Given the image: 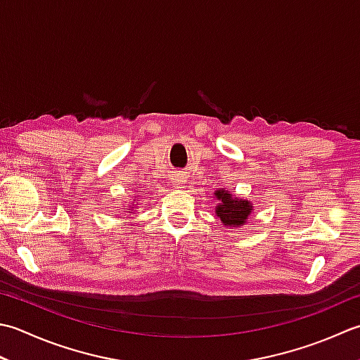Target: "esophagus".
Wrapping results in <instances>:
<instances>
[{
  "label": "esophagus",
  "instance_id": "1",
  "mask_svg": "<svg viewBox=\"0 0 360 360\" xmlns=\"http://www.w3.org/2000/svg\"><path fill=\"white\" fill-rule=\"evenodd\" d=\"M172 184H173V187L174 188H182L184 187L187 182H186V178H184V174H181V173H178V174H174L173 178H172Z\"/></svg>",
  "mask_w": 360,
  "mask_h": 360
}]
</instances>
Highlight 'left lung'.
<instances>
[{
    "instance_id": "1",
    "label": "left lung",
    "mask_w": 360,
    "mask_h": 360,
    "mask_svg": "<svg viewBox=\"0 0 360 360\" xmlns=\"http://www.w3.org/2000/svg\"><path fill=\"white\" fill-rule=\"evenodd\" d=\"M214 198L218 201L215 206V215L220 218L223 226L231 229H237L248 223V218L255 210L251 201L231 193L229 190L218 188L214 193Z\"/></svg>"
}]
</instances>
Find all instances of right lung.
<instances>
[{
  "label": "right lung",
  "mask_w": 360,
  "mask_h": 360,
  "mask_svg": "<svg viewBox=\"0 0 360 360\" xmlns=\"http://www.w3.org/2000/svg\"><path fill=\"white\" fill-rule=\"evenodd\" d=\"M139 201H140V200H132V201L128 204V206H123V207H124V212H128L129 215L136 212L137 207H139Z\"/></svg>",
  "instance_id": "right-lung-1"
}]
</instances>
